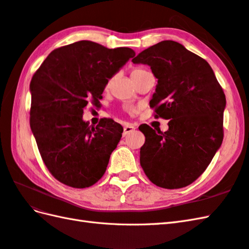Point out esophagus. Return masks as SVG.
Returning a JSON list of instances; mask_svg holds the SVG:
<instances>
[{
    "label": "esophagus",
    "instance_id": "1",
    "mask_svg": "<svg viewBox=\"0 0 249 249\" xmlns=\"http://www.w3.org/2000/svg\"><path fill=\"white\" fill-rule=\"evenodd\" d=\"M134 130H135V126H134V125H132V124H126L124 126V136L128 135L129 133L133 132Z\"/></svg>",
    "mask_w": 249,
    "mask_h": 249
}]
</instances>
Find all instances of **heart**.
<instances>
[{
    "label": "heart",
    "instance_id": "1",
    "mask_svg": "<svg viewBox=\"0 0 249 249\" xmlns=\"http://www.w3.org/2000/svg\"><path fill=\"white\" fill-rule=\"evenodd\" d=\"M142 71H145L144 70H142V69H139V68H136V69H134L132 71V74H131V76H134V75H137V74H139V72H142ZM107 86H108V83H107Z\"/></svg>",
    "mask_w": 249,
    "mask_h": 249
}]
</instances>
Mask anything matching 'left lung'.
Here are the masks:
<instances>
[{
    "mask_svg": "<svg viewBox=\"0 0 249 249\" xmlns=\"http://www.w3.org/2000/svg\"><path fill=\"white\" fill-rule=\"evenodd\" d=\"M133 63L148 64L157 78L150 100L155 117L170 119L161 132L139 126L145 142L141 166L148 178L166 189L192 184L221 147L225 94L205 59L175 41H161L139 53Z\"/></svg>",
    "mask_w": 249,
    "mask_h": 249,
    "instance_id": "left-lung-1",
    "label": "left lung"
}]
</instances>
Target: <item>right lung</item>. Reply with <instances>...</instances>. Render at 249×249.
<instances>
[{
    "mask_svg": "<svg viewBox=\"0 0 249 249\" xmlns=\"http://www.w3.org/2000/svg\"><path fill=\"white\" fill-rule=\"evenodd\" d=\"M135 56L129 47L78 41L53 50L30 81V128L48 171L60 183L87 188L105 174L124 129L111 118L96 126L82 120L97 106L120 68Z\"/></svg>",
    "mask_w": 249,
    "mask_h": 249,
    "instance_id": "1",
    "label": "right lung"
}]
</instances>
